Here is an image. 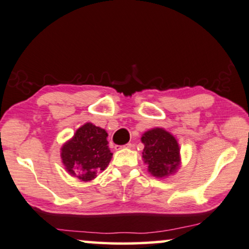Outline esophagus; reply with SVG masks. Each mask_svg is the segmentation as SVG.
I'll return each instance as SVG.
<instances>
[{
  "label": "esophagus",
  "instance_id": "esophagus-1",
  "mask_svg": "<svg viewBox=\"0 0 249 249\" xmlns=\"http://www.w3.org/2000/svg\"><path fill=\"white\" fill-rule=\"evenodd\" d=\"M133 145H132V143H127L125 145H116V150H119V149H131Z\"/></svg>",
  "mask_w": 249,
  "mask_h": 249
}]
</instances>
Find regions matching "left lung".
Instances as JSON below:
<instances>
[{"label":"left lung","mask_w":249,"mask_h":249,"mask_svg":"<svg viewBox=\"0 0 249 249\" xmlns=\"http://www.w3.org/2000/svg\"><path fill=\"white\" fill-rule=\"evenodd\" d=\"M144 144L142 158L148 171L156 178L174 174L180 166V147L173 135L164 128L156 127L144 132L141 138Z\"/></svg>","instance_id":"obj_1"}]
</instances>
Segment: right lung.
I'll use <instances>...</instances> for the list:
<instances>
[{"label": "right lung", "instance_id": "obj_1", "mask_svg": "<svg viewBox=\"0 0 249 249\" xmlns=\"http://www.w3.org/2000/svg\"><path fill=\"white\" fill-rule=\"evenodd\" d=\"M108 133L104 128L86 123L61 147L62 164L71 175L91 181L105 171L112 154L108 147Z\"/></svg>", "mask_w": 249, "mask_h": 249}]
</instances>
